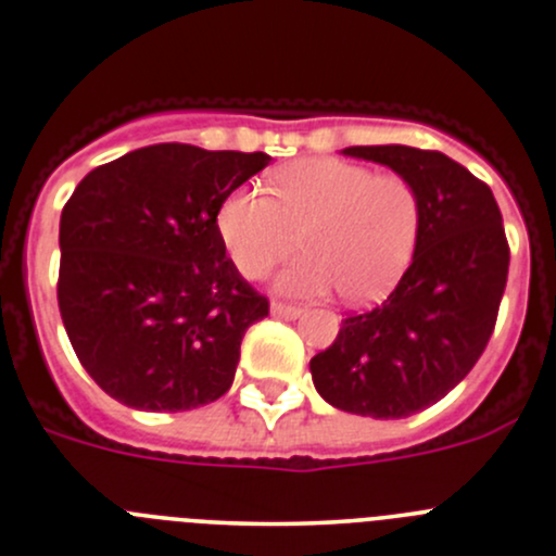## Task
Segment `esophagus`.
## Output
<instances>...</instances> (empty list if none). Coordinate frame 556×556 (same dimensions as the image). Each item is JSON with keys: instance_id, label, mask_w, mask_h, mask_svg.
Masks as SVG:
<instances>
[{"instance_id": "esophagus-1", "label": "esophagus", "mask_w": 556, "mask_h": 556, "mask_svg": "<svg viewBox=\"0 0 556 556\" xmlns=\"http://www.w3.org/2000/svg\"><path fill=\"white\" fill-rule=\"evenodd\" d=\"M270 312L278 317H289V320H294V317L302 315V307H296V304H286V302H273L270 304Z\"/></svg>"}]
</instances>
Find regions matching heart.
Returning a JSON list of instances; mask_svg holds the SVG:
<instances>
[{
    "label": "heart",
    "mask_w": 556,
    "mask_h": 556,
    "mask_svg": "<svg viewBox=\"0 0 556 556\" xmlns=\"http://www.w3.org/2000/svg\"><path fill=\"white\" fill-rule=\"evenodd\" d=\"M270 193L239 189L217 212L230 260L247 278H265L296 252L299 241L307 254L280 276V289L291 294L339 289L346 302L370 304L407 273L422 204L415 184L402 173L307 157L280 167Z\"/></svg>",
    "instance_id": "heart-1"
}]
</instances>
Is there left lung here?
<instances>
[{
  "label": "left lung",
  "instance_id": "8db88e82",
  "mask_svg": "<svg viewBox=\"0 0 556 556\" xmlns=\"http://www.w3.org/2000/svg\"><path fill=\"white\" fill-rule=\"evenodd\" d=\"M389 165L422 204L413 265L378 307L349 315L309 359L317 394L344 413L399 420L444 399L489 344L509 270L502 212L483 180L433 149L349 147Z\"/></svg>",
  "mask_w": 556,
  "mask_h": 556
}]
</instances>
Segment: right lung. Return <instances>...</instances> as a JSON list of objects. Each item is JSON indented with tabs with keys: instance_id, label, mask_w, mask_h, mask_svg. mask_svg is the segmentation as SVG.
I'll return each instance as SVG.
<instances>
[{
	"instance_id": "obj_1",
	"label": "right lung",
	"mask_w": 556,
	"mask_h": 556,
	"mask_svg": "<svg viewBox=\"0 0 556 556\" xmlns=\"http://www.w3.org/2000/svg\"><path fill=\"white\" fill-rule=\"evenodd\" d=\"M265 152L152 143L99 165L60 217L58 304L99 389L180 413L230 389L247 328L270 312L226 257L217 212Z\"/></svg>"
}]
</instances>
